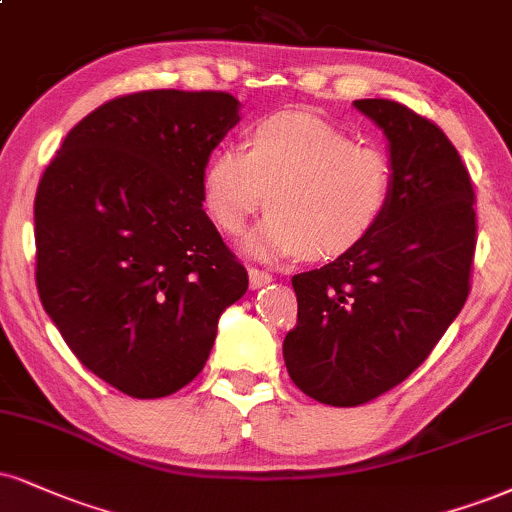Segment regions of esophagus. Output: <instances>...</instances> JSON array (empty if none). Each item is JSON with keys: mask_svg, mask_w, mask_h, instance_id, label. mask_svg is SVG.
Masks as SVG:
<instances>
[{"mask_svg": "<svg viewBox=\"0 0 512 512\" xmlns=\"http://www.w3.org/2000/svg\"><path fill=\"white\" fill-rule=\"evenodd\" d=\"M248 276H250V288H252V291H257V288L267 286V283L274 281L272 274L264 272V269H257V267H250L248 269Z\"/></svg>", "mask_w": 512, "mask_h": 512, "instance_id": "1", "label": "esophagus"}]
</instances>
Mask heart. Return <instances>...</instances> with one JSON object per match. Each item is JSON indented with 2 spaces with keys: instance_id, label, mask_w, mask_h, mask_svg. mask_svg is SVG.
I'll list each match as a JSON object with an SVG mask.
<instances>
[{
  "instance_id": "obj_1",
  "label": "heart",
  "mask_w": 512,
  "mask_h": 512,
  "mask_svg": "<svg viewBox=\"0 0 512 512\" xmlns=\"http://www.w3.org/2000/svg\"><path fill=\"white\" fill-rule=\"evenodd\" d=\"M396 169L381 147L355 145L310 114H274L252 128L245 150L221 147L202 174L214 224L243 233L267 202L272 212L245 240L262 260L336 257L360 245L389 212Z\"/></svg>"
}]
</instances>
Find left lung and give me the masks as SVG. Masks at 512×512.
Masks as SVG:
<instances>
[{
    "label": "left lung",
    "mask_w": 512,
    "mask_h": 512,
    "mask_svg": "<svg viewBox=\"0 0 512 512\" xmlns=\"http://www.w3.org/2000/svg\"><path fill=\"white\" fill-rule=\"evenodd\" d=\"M389 140L396 188L369 236L293 276L298 324L283 360L300 391L353 408L408 379L463 310L477 245L474 190L436 123L391 100H355Z\"/></svg>",
    "instance_id": "left-lung-1"
}]
</instances>
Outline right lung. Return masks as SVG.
I'll return each mask as SVG.
<instances>
[{
    "label": "right lung",
    "instance_id": "1",
    "mask_svg": "<svg viewBox=\"0 0 512 512\" xmlns=\"http://www.w3.org/2000/svg\"><path fill=\"white\" fill-rule=\"evenodd\" d=\"M229 92L145 90L71 128L35 195L42 307L92 374L162 398L205 367L248 272L202 209L209 155L240 121Z\"/></svg>",
    "mask_w": 512,
    "mask_h": 512
}]
</instances>
